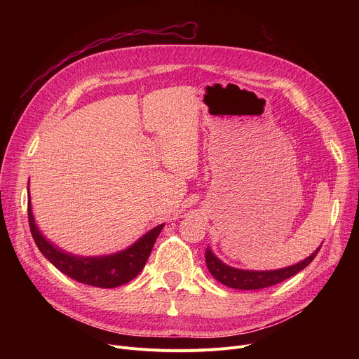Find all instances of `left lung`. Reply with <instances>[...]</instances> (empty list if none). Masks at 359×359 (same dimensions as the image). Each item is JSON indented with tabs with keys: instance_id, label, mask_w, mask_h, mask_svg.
<instances>
[{
	"instance_id": "8db88e82",
	"label": "left lung",
	"mask_w": 359,
	"mask_h": 359,
	"mask_svg": "<svg viewBox=\"0 0 359 359\" xmlns=\"http://www.w3.org/2000/svg\"><path fill=\"white\" fill-rule=\"evenodd\" d=\"M320 248L307 259L295 263L292 266H288L284 269H276V271H243V269L231 268L229 265H225V263H222L211 252L210 248H206L205 260L211 275L225 287L236 288V290H262V288L276 285L279 282L294 276L299 271H303L317 256Z\"/></svg>"
}]
</instances>
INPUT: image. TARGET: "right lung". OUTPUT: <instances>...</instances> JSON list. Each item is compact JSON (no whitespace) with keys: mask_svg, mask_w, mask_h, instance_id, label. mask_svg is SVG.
I'll use <instances>...</instances> for the list:
<instances>
[{"mask_svg":"<svg viewBox=\"0 0 359 359\" xmlns=\"http://www.w3.org/2000/svg\"><path fill=\"white\" fill-rule=\"evenodd\" d=\"M27 215L30 231L36 246L52 265L67 276L81 282V284L97 288H115L126 284L130 279H134L145 266L154 243L164 227V224L157 225L156 229L149 230L137 243L132 244L130 248L119 253L97 257H83L61 250L42 236L37 225L34 224V218L32 214L30 194Z\"/></svg>","mask_w":359,"mask_h":359,"instance_id":"add662e5","label":"right lung"}]
</instances>
